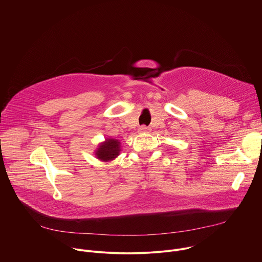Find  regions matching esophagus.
Returning <instances> with one entry per match:
<instances>
[{
  "label": "esophagus",
  "mask_w": 262,
  "mask_h": 262,
  "mask_svg": "<svg viewBox=\"0 0 262 262\" xmlns=\"http://www.w3.org/2000/svg\"><path fill=\"white\" fill-rule=\"evenodd\" d=\"M150 128H148V127H146V126H140L139 127V129H138V131L140 132V133H148V132H150Z\"/></svg>",
  "instance_id": "esophagus-1"
}]
</instances>
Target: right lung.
<instances>
[{
	"label": "right lung",
	"mask_w": 262,
	"mask_h": 262,
	"mask_svg": "<svg viewBox=\"0 0 262 262\" xmlns=\"http://www.w3.org/2000/svg\"><path fill=\"white\" fill-rule=\"evenodd\" d=\"M120 141L113 138L105 139L104 142L98 145V148L95 151V156L101 162H110L116 159L120 151Z\"/></svg>",
	"instance_id": "add662e5"
}]
</instances>
